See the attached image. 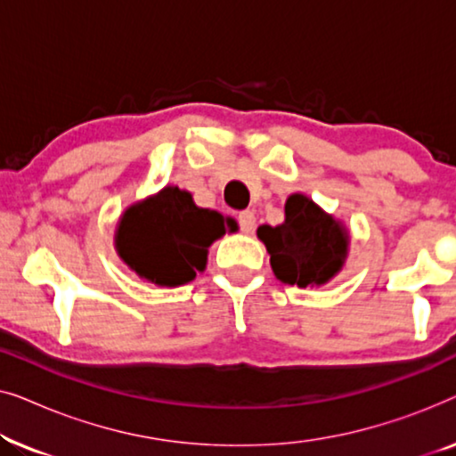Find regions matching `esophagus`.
<instances>
[{
    "label": "esophagus",
    "instance_id": "obj_1",
    "mask_svg": "<svg viewBox=\"0 0 456 456\" xmlns=\"http://www.w3.org/2000/svg\"><path fill=\"white\" fill-rule=\"evenodd\" d=\"M239 224H240V230L245 234H251L255 230V214L253 211H240L239 214Z\"/></svg>",
    "mask_w": 456,
    "mask_h": 456
}]
</instances>
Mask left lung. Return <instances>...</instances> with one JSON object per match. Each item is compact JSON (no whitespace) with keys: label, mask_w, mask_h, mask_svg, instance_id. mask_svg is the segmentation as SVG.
I'll use <instances>...</instances> for the list:
<instances>
[{"label":"left lung","mask_w":456,"mask_h":456,"mask_svg":"<svg viewBox=\"0 0 456 456\" xmlns=\"http://www.w3.org/2000/svg\"><path fill=\"white\" fill-rule=\"evenodd\" d=\"M280 282L298 289L323 286L338 276L348 257V228L323 211L314 199L292 192L284 205V222L257 228Z\"/></svg>","instance_id":"obj_1"}]
</instances>
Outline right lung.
Returning a JSON list of instances; mask_svg holds the SVG:
<instances>
[{
  "label": "right lung",
  "instance_id": "1",
  "mask_svg": "<svg viewBox=\"0 0 456 456\" xmlns=\"http://www.w3.org/2000/svg\"><path fill=\"white\" fill-rule=\"evenodd\" d=\"M236 228L232 217L195 205L189 191L164 186L124 209L114 247L141 280L174 289L195 280L208 265L209 247Z\"/></svg>",
  "mask_w": 456,
  "mask_h": 456
}]
</instances>
